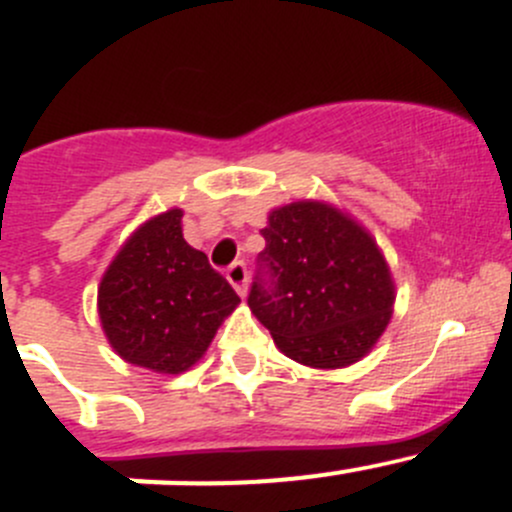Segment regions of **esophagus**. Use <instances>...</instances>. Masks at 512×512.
<instances>
[{
  "label": "esophagus",
  "mask_w": 512,
  "mask_h": 512,
  "mask_svg": "<svg viewBox=\"0 0 512 512\" xmlns=\"http://www.w3.org/2000/svg\"><path fill=\"white\" fill-rule=\"evenodd\" d=\"M227 280H230V285L237 289V294H240V297H245V294H247V267H245V262H232V265L227 267Z\"/></svg>",
  "instance_id": "1"
}]
</instances>
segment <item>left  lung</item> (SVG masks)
I'll use <instances>...</instances> for the list:
<instances>
[{
    "label": "left lung",
    "mask_w": 512,
    "mask_h": 512,
    "mask_svg": "<svg viewBox=\"0 0 512 512\" xmlns=\"http://www.w3.org/2000/svg\"><path fill=\"white\" fill-rule=\"evenodd\" d=\"M262 237L247 304L277 349L314 369H342L369 354L396 299L374 237L319 200L272 210Z\"/></svg>",
    "instance_id": "obj_1"
}]
</instances>
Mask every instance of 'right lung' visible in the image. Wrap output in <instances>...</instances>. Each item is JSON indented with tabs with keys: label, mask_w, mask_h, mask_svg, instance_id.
I'll use <instances>...</instances> for the list:
<instances>
[{
	"label": "right lung",
	"mask_w": 512,
	"mask_h": 512,
	"mask_svg": "<svg viewBox=\"0 0 512 512\" xmlns=\"http://www.w3.org/2000/svg\"><path fill=\"white\" fill-rule=\"evenodd\" d=\"M183 210L143 223L118 250L98 285L103 334L121 359L180 374L208 352L240 297L205 252L183 237Z\"/></svg>",
	"instance_id": "right-lung-1"
}]
</instances>
